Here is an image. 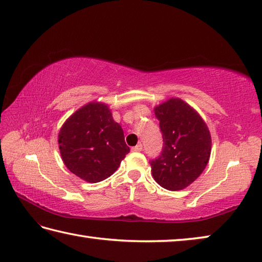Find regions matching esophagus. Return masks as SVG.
Here are the masks:
<instances>
[{
  "label": "esophagus",
  "mask_w": 262,
  "mask_h": 262,
  "mask_svg": "<svg viewBox=\"0 0 262 262\" xmlns=\"http://www.w3.org/2000/svg\"><path fill=\"white\" fill-rule=\"evenodd\" d=\"M143 150V145L141 144V143H138V144L136 146H134L132 148L133 152H141Z\"/></svg>",
  "instance_id": "esophagus-1"
}]
</instances>
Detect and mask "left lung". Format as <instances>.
Returning <instances> with one entry per match:
<instances>
[{
  "label": "left lung",
  "instance_id": "8db88e82",
  "mask_svg": "<svg viewBox=\"0 0 262 262\" xmlns=\"http://www.w3.org/2000/svg\"><path fill=\"white\" fill-rule=\"evenodd\" d=\"M163 138L161 155L150 161L152 176L161 187L179 191L201 175L211 153V135L198 112L181 99L155 107Z\"/></svg>",
  "mask_w": 262,
  "mask_h": 262
}]
</instances>
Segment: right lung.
<instances>
[{"mask_svg": "<svg viewBox=\"0 0 262 262\" xmlns=\"http://www.w3.org/2000/svg\"><path fill=\"white\" fill-rule=\"evenodd\" d=\"M61 158L76 176L90 183L110 177L129 152L124 130L109 106L90 102L66 120L58 137Z\"/></svg>", "mask_w": 262, "mask_h": 262, "instance_id": "1", "label": "right lung"}]
</instances>
